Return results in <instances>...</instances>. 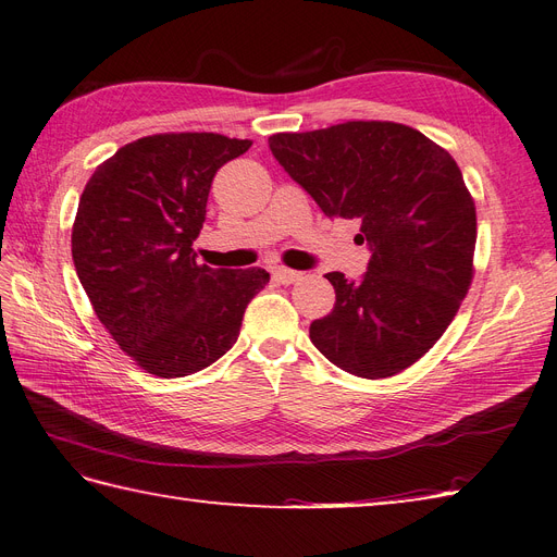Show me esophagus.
Segmentation results:
<instances>
[{"label": "esophagus", "instance_id": "1", "mask_svg": "<svg viewBox=\"0 0 557 557\" xmlns=\"http://www.w3.org/2000/svg\"><path fill=\"white\" fill-rule=\"evenodd\" d=\"M302 277V273H298V271H292V269H275L273 271V280L275 282H280V284H294V282H298Z\"/></svg>", "mask_w": 557, "mask_h": 557}]
</instances>
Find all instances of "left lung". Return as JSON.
Listing matches in <instances>:
<instances>
[{
	"label": "left lung",
	"instance_id": "8db88e82",
	"mask_svg": "<svg viewBox=\"0 0 557 557\" xmlns=\"http://www.w3.org/2000/svg\"><path fill=\"white\" fill-rule=\"evenodd\" d=\"M269 148L327 219H357L371 250L361 280L325 275L336 302L309 325L311 344L359 377L412 367L473 277L475 207L462 171L421 132L377 120L275 134Z\"/></svg>",
	"mask_w": 557,
	"mask_h": 557
}]
</instances>
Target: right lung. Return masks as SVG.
<instances>
[{"instance_id":"1","label":"right lung","mask_w":557,"mask_h":557,"mask_svg":"<svg viewBox=\"0 0 557 557\" xmlns=\"http://www.w3.org/2000/svg\"><path fill=\"white\" fill-rule=\"evenodd\" d=\"M221 134H157L120 148L88 180L72 259L100 323L136 364L159 377L207 369L238 338L263 269L198 265L211 182L248 152Z\"/></svg>"}]
</instances>
